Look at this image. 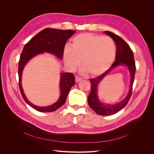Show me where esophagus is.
<instances>
[{
  "label": "esophagus",
  "instance_id": "esophagus-1",
  "mask_svg": "<svg viewBox=\"0 0 154 154\" xmlns=\"http://www.w3.org/2000/svg\"><path fill=\"white\" fill-rule=\"evenodd\" d=\"M75 82H80V81H81L82 80V79L80 78V77H78V76H76L75 77Z\"/></svg>",
  "mask_w": 154,
  "mask_h": 154
}]
</instances>
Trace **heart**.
<instances>
[{
  "label": "heart",
  "instance_id": "heart-1",
  "mask_svg": "<svg viewBox=\"0 0 154 154\" xmlns=\"http://www.w3.org/2000/svg\"><path fill=\"white\" fill-rule=\"evenodd\" d=\"M116 55V46L108 36L83 33L72 39L71 47L64 50V61L71 69H75L82 61L83 72L97 76L112 65Z\"/></svg>",
  "mask_w": 154,
  "mask_h": 154
}]
</instances>
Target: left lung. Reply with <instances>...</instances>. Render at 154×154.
<instances>
[{
	"mask_svg": "<svg viewBox=\"0 0 154 154\" xmlns=\"http://www.w3.org/2000/svg\"><path fill=\"white\" fill-rule=\"evenodd\" d=\"M105 33L112 38L116 46V54L115 62L106 71L100 76L91 79V92L88 96V102L90 106L96 113V114L102 116L114 115L121 109L127 104L132 93L133 84L135 80L136 72L135 62L133 51H131L127 43L118 35L109 31H105ZM125 64L129 68L131 73V87L127 97L121 103L115 105L103 104L100 103L97 97V87L101 80L111 70L118 65Z\"/></svg>",
	"mask_w": 154,
	"mask_h": 154,
	"instance_id": "obj_1",
	"label": "left lung"
}]
</instances>
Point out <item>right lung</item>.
<instances>
[{"label":"right lung","mask_w":154,"mask_h":154,"mask_svg":"<svg viewBox=\"0 0 154 154\" xmlns=\"http://www.w3.org/2000/svg\"><path fill=\"white\" fill-rule=\"evenodd\" d=\"M75 32V30H65L51 28L44 29L33 36L26 44L20 54L18 66L20 91L26 102L38 112H54L63 105L71 88L75 85V77L72 73H61L60 83L61 93L58 101L51 106H38L34 105L27 99L22 88L21 77L24 68L32 57L45 52L52 54L59 59H62L66 42Z\"/></svg>","instance_id":"add662e5"}]
</instances>
